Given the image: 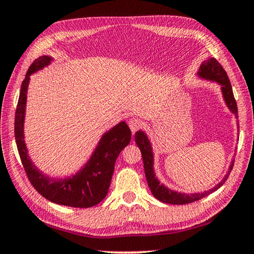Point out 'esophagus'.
<instances>
[{"mask_svg": "<svg viewBox=\"0 0 254 254\" xmlns=\"http://www.w3.org/2000/svg\"><path fill=\"white\" fill-rule=\"evenodd\" d=\"M128 127H130L132 133H133V134H134V133L141 127V123H140L139 120L131 119L130 121H128Z\"/></svg>", "mask_w": 254, "mask_h": 254, "instance_id": "1", "label": "esophagus"}]
</instances>
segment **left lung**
Returning <instances> with one entry per match:
<instances>
[{"mask_svg": "<svg viewBox=\"0 0 254 254\" xmlns=\"http://www.w3.org/2000/svg\"><path fill=\"white\" fill-rule=\"evenodd\" d=\"M197 76L201 79L215 81L221 86V92L223 95V100H224L225 104L232 113L235 115V118L238 119V106H236V102L233 95V91H232V86L230 83L229 77L226 75V71L224 68L221 66V64L217 62L215 58H209L204 60L201 63L198 71H197ZM135 143L139 147L141 153H142L143 159V167H144V174L145 178H147L148 186L151 190L152 195L156 197L162 203L166 204H173V205H183L192 203V201L199 200L204 197L212 194L213 191L220 188L223 184L225 183V180L229 177L232 168H233L234 161H231V165L229 167V171L224 176L220 183L215 185L213 188H210L209 190H205L203 192H192V194H186V192H180L173 190V189L165 186L163 184H160L158 177L154 173V156H153V150L151 142H150L147 133L144 131L140 130L135 133Z\"/></svg>", "mask_w": 254, "mask_h": 254, "instance_id": "obj_1", "label": "left lung"}]
</instances>
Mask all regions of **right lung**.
I'll list each match as a JSON object with an SVG mask.
<instances>
[{"label": "right lung", "instance_id": "obj_1", "mask_svg": "<svg viewBox=\"0 0 254 254\" xmlns=\"http://www.w3.org/2000/svg\"><path fill=\"white\" fill-rule=\"evenodd\" d=\"M53 60L54 58L50 56H41L34 60L21 85L14 120L16 147L30 183L45 198L69 207H92L107 195L115 161L120 152L130 143L131 130L124 121L110 128L102 135L87 162L71 176L55 178L41 173L30 159L27 144L24 142L25 107L30 76L49 66Z\"/></svg>", "mask_w": 254, "mask_h": 254}]
</instances>
